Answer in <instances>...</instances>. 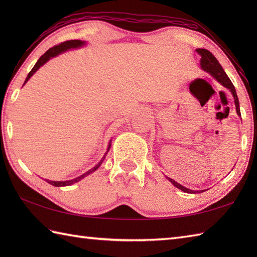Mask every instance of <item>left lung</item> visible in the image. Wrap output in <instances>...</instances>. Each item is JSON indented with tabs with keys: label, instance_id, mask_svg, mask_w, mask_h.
<instances>
[{
	"label": "left lung",
	"instance_id": "obj_1",
	"mask_svg": "<svg viewBox=\"0 0 257 257\" xmlns=\"http://www.w3.org/2000/svg\"><path fill=\"white\" fill-rule=\"evenodd\" d=\"M196 53H198L199 55L201 56V61H200L201 68L203 69V70H205V72L209 73L210 75H212L213 77H214L217 81H219L221 85H223L224 87H226L227 89L231 90L232 95L234 97V102H235L236 112H237L238 116H241V111H239V103H238V98H237V95H236V90H235V88H234V85L232 84V81L230 80V78H228V76L224 72V69L222 68L220 63L217 62V59L214 56H213V54L211 52H209L207 50H204V48H198V50H196ZM167 179L174 185V187H177L178 189L183 191V192H187V193L204 192L203 190H202V191H194V190L187 189L185 187H183V185H181L180 183L174 181L173 179L168 178V177H167Z\"/></svg>",
	"mask_w": 257,
	"mask_h": 257
}]
</instances>
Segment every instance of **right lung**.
<instances>
[{"mask_svg":"<svg viewBox=\"0 0 257 257\" xmlns=\"http://www.w3.org/2000/svg\"><path fill=\"white\" fill-rule=\"evenodd\" d=\"M84 45H85V42H84V41L72 40V41H66V42H64V43H61V44H58V45H56V46H54V47L50 48V50H48V51L44 54V55H42L40 58H38V61H37L36 64L34 65V67L32 68V70L29 73V75H27V77H26V79H25V81H24V84H26V81L29 80V79L32 77V76L35 74V72H36V70H37L38 68H40L41 66H43V65H44L47 61H50V59H51L52 57H55V56L59 55V54L63 53V52H66V51H68V50H72V48H78V47H81V46H84ZM110 143H111V141H110ZM110 146H111L110 144L108 145L107 152L109 151V149H110ZM107 152H106V155H107ZM106 155L102 157V159H101L99 162H98V165H96L94 168L90 169V170L85 172L84 174H81V176H79V177H77V178H75V179H73V180H68V181H51V180H46V182H48L50 184L54 185V187H66V185H70V184H73V183L78 182V181H80L81 179H84L85 177L88 176V174H90L91 172H94L95 170H97V169L100 167V165L102 163L103 159H105Z\"/></svg>","mask_w":257,"mask_h":257,"instance_id":"add662e5","label":"right lung"}]
</instances>
